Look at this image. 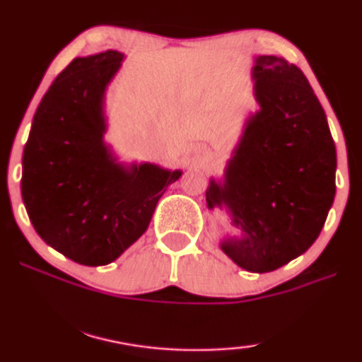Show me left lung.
Masks as SVG:
<instances>
[{
  "label": "left lung",
  "mask_w": 362,
  "mask_h": 362,
  "mask_svg": "<svg viewBox=\"0 0 362 362\" xmlns=\"http://www.w3.org/2000/svg\"><path fill=\"white\" fill-rule=\"evenodd\" d=\"M259 111L246 121L224 181L211 180L209 209L226 208L241 239L221 250L243 269L269 273L316 241L336 194V146L321 103L296 64L257 56Z\"/></svg>",
  "instance_id": "8db88e82"
}]
</instances>
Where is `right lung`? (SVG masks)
<instances>
[{"label": "right lung", "mask_w": 362, "mask_h": 362, "mask_svg": "<svg viewBox=\"0 0 362 362\" xmlns=\"http://www.w3.org/2000/svg\"><path fill=\"white\" fill-rule=\"evenodd\" d=\"M123 58L112 49L74 58L37 106L23 151L21 196L33 228L84 266L118 259L181 176L151 163L123 166L105 144V91Z\"/></svg>", "instance_id": "right-lung-1"}]
</instances>
